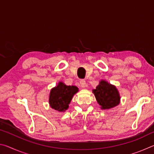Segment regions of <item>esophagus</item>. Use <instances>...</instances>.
<instances>
[{
    "mask_svg": "<svg viewBox=\"0 0 154 154\" xmlns=\"http://www.w3.org/2000/svg\"><path fill=\"white\" fill-rule=\"evenodd\" d=\"M79 83H80V86L82 87V88L86 87V83H85V81L84 79L80 80Z\"/></svg>",
    "mask_w": 154,
    "mask_h": 154,
    "instance_id": "obj_1",
    "label": "esophagus"
}]
</instances>
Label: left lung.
I'll return each mask as SVG.
<instances>
[{"mask_svg": "<svg viewBox=\"0 0 154 154\" xmlns=\"http://www.w3.org/2000/svg\"><path fill=\"white\" fill-rule=\"evenodd\" d=\"M93 93L102 109H111L119 103L120 97L118 90L105 81H101L96 89L93 90Z\"/></svg>", "mask_w": 154, "mask_h": 154, "instance_id": "1", "label": "left lung"}]
</instances>
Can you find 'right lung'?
<instances>
[{"mask_svg":"<svg viewBox=\"0 0 154 154\" xmlns=\"http://www.w3.org/2000/svg\"><path fill=\"white\" fill-rule=\"evenodd\" d=\"M78 92V88L74 85H66L60 82L56 87L51 90L49 95V105L52 109L60 112L69 108L72 96Z\"/></svg>","mask_w":154,"mask_h":154,"instance_id":"right-lung-1","label":"right lung"}]
</instances>
